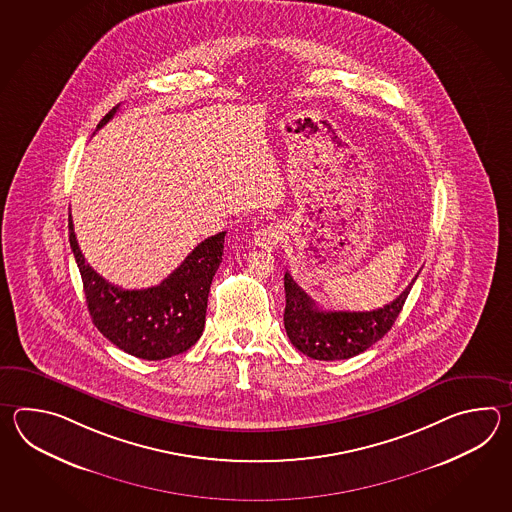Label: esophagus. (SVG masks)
<instances>
[{"instance_id":"34e87169","label":"esophagus","mask_w":512,"mask_h":512,"mask_svg":"<svg viewBox=\"0 0 512 512\" xmlns=\"http://www.w3.org/2000/svg\"><path fill=\"white\" fill-rule=\"evenodd\" d=\"M283 240V230L280 225H267V227H263V229L258 230L256 232V236H254V243L261 247V249H267V251H272V249H276Z\"/></svg>"}]
</instances>
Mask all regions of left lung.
<instances>
[{"instance_id": "left-lung-1", "label": "left lung", "mask_w": 512, "mask_h": 512, "mask_svg": "<svg viewBox=\"0 0 512 512\" xmlns=\"http://www.w3.org/2000/svg\"><path fill=\"white\" fill-rule=\"evenodd\" d=\"M417 278V276H415ZM393 302L373 311H324L285 272L283 324L294 348L316 360H344L359 355L381 340L403 311L415 282Z\"/></svg>"}]
</instances>
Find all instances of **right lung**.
I'll list each match as a JSON object with an SVG mask.
<instances>
[{
    "label": "right lung",
    "instance_id": "add662e5",
    "mask_svg": "<svg viewBox=\"0 0 512 512\" xmlns=\"http://www.w3.org/2000/svg\"><path fill=\"white\" fill-rule=\"evenodd\" d=\"M120 104L98 122L113 119ZM225 234L201 241L185 261L159 285L122 289L89 267L78 247L69 214V243L77 260L93 324L111 344L137 359H170L192 348L205 329L208 291L223 260Z\"/></svg>",
    "mask_w": 512,
    "mask_h": 512
}]
</instances>
